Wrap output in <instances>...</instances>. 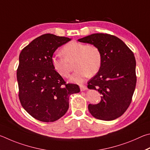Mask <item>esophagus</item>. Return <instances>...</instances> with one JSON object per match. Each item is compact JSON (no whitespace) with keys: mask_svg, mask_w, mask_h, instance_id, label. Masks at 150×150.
<instances>
[{"mask_svg":"<svg viewBox=\"0 0 150 150\" xmlns=\"http://www.w3.org/2000/svg\"><path fill=\"white\" fill-rule=\"evenodd\" d=\"M80 90L81 91H85L87 90V87H86V86L85 85H82V84H80Z\"/></svg>","mask_w":150,"mask_h":150,"instance_id":"obj_1","label":"esophagus"}]
</instances>
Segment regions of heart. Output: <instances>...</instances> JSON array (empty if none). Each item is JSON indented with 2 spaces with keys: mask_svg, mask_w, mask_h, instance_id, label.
Instances as JSON below:
<instances>
[{
  "mask_svg": "<svg viewBox=\"0 0 150 150\" xmlns=\"http://www.w3.org/2000/svg\"><path fill=\"white\" fill-rule=\"evenodd\" d=\"M62 54L51 58V64L54 70L63 78H68L70 69L67 60L75 59V72L71 76V82L80 83L89 76L98 72L102 64V54L98 46L93 44L86 45L77 41H71L62 47Z\"/></svg>",
  "mask_w": 150,
  "mask_h": 150,
  "instance_id": "1",
  "label": "heart"
}]
</instances>
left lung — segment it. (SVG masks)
<instances>
[{
  "label": "left lung",
  "mask_w": 150,
  "mask_h": 150,
  "mask_svg": "<svg viewBox=\"0 0 150 150\" xmlns=\"http://www.w3.org/2000/svg\"><path fill=\"white\" fill-rule=\"evenodd\" d=\"M78 41L98 46L102 54L100 69L88 82L89 89L101 94V100L98 104H89V111L99 120L116 119L128 108L135 90L133 52L121 39L110 34L93 33Z\"/></svg>",
  "instance_id": "obj_1"
}]
</instances>
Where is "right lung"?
Returning a JSON list of instances; mask_svg holds the SVG:
<instances>
[{
	"instance_id": "1",
	"label": "right lung",
	"mask_w": 150,
	"mask_h": 150,
	"mask_svg": "<svg viewBox=\"0 0 150 150\" xmlns=\"http://www.w3.org/2000/svg\"><path fill=\"white\" fill-rule=\"evenodd\" d=\"M71 40L47 33L25 47L19 56L17 80L21 105L31 117L54 122L69 107L71 94L80 92L77 84L67 83L54 70L51 58L58 47Z\"/></svg>"
}]
</instances>
